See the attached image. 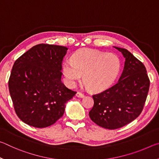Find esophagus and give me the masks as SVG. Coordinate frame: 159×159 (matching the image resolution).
<instances>
[{"label":"esophagus","instance_id":"obj_1","mask_svg":"<svg viewBox=\"0 0 159 159\" xmlns=\"http://www.w3.org/2000/svg\"><path fill=\"white\" fill-rule=\"evenodd\" d=\"M76 97H78V98H84V95H83V93H80V92H78L77 93H76Z\"/></svg>","mask_w":159,"mask_h":159}]
</instances>
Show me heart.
<instances>
[{
	"instance_id": "obj_1",
	"label": "heart",
	"mask_w": 159,
	"mask_h": 159,
	"mask_svg": "<svg viewBox=\"0 0 159 159\" xmlns=\"http://www.w3.org/2000/svg\"><path fill=\"white\" fill-rule=\"evenodd\" d=\"M121 69V61L114 53L84 48L66 60L62 66L63 74L71 87L81 79L92 91L108 88L116 79Z\"/></svg>"
}]
</instances>
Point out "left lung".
Returning a JSON list of instances; mask_svg holds the SVG:
<instances>
[{
  "mask_svg": "<svg viewBox=\"0 0 159 159\" xmlns=\"http://www.w3.org/2000/svg\"><path fill=\"white\" fill-rule=\"evenodd\" d=\"M114 48L125 59L122 74L112 87L93 95L94 106L89 112L94 123L110 130L121 128L139 116L150 85L144 64L128 50Z\"/></svg>",
  "mask_w": 159,
  "mask_h": 159,
  "instance_id": "left-lung-1",
  "label": "left lung"
}]
</instances>
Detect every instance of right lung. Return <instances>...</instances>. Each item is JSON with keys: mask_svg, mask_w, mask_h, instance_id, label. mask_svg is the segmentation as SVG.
I'll use <instances>...</instances> for the list:
<instances>
[{"mask_svg": "<svg viewBox=\"0 0 159 159\" xmlns=\"http://www.w3.org/2000/svg\"><path fill=\"white\" fill-rule=\"evenodd\" d=\"M67 50L61 45L39 44L15 61L9 91L16 114L24 123L39 128L54 124L76 95L61 80Z\"/></svg>", "mask_w": 159, "mask_h": 159, "instance_id": "right-lung-1", "label": "right lung"}]
</instances>
